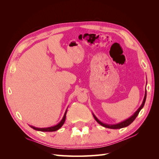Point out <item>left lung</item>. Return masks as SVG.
Here are the masks:
<instances>
[{
  "label": "left lung",
  "instance_id": "8db88e82",
  "mask_svg": "<svg viewBox=\"0 0 159 159\" xmlns=\"http://www.w3.org/2000/svg\"><path fill=\"white\" fill-rule=\"evenodd\" d=\"M146 98H147V90H145V97H144L143 101V103L141 104V105L140 106L134 113L132 115V116L130 117L129 118L127 119L126 120H124L123 121L120 122L119 123H116V124H113V125H109V124H106V123H104L103 122H102L101 121L96 117L95 115L93 113V115L94 117V119H95V121H97L99 125H102L104 127H106V128H109V129H121L123 127H126L127 126H129L130 124L132 123L133 122V121L134 119H136V117H137V115H139V112H140V111L143 109V107H144V105L145 103V101H146Z\"/></svg>",
  "mask_w": 159,
  "mask_h": 159
}]
</instances>
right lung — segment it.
<instances>
[{
	"instance_id": "1",
	"label": "right lung",
	"mask_w": 159,
	"mask_h": 159,
	"mask_svg": "<svg viewBox=\"0 0 159 159\" xmlns=\"http://www.w3.org/2000/svg\"><path fill=\"white\" fill-rule=\"evenodd\" d=\"M67 111L66 110V112L64 115V117L62 118V119L60 121V122L59 123H57V125L54 126L52 127H46V128H38V127H35L32 125H29L31 128H32L33 129L36 130V131H43V132H52V131H56L57 130H58L60 128H61L63 125L65 121H66V113H67Z\"/></svg>"
}]
</instances>
